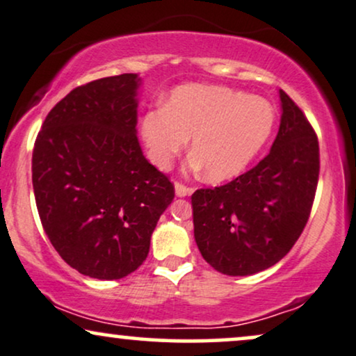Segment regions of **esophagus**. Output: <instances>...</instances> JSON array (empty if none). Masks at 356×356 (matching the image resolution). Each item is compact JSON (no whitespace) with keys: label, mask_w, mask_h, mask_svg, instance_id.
Here are the masks:
<instances>
[{"label":"esophagus","mask_w":356,"mask_h":356,"mask_svg":"<svg viewBox=\"0 0 356 356\" xmlns=\"http://www.w3.org/2000/svg\"><path fill=\"white\" fill-rule=\"evenodd\" d=\"M175 193H177V197L191 195V193H193V187H188L182 182H175Z\"/></svg>","instance_id":"obj_1"}]
</instances>
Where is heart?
Wrapping results in <instances>:
<instances>
[{
  "mask_svg": "<svg viewBox=\"0 0 356 356\" xmlns=\"http://www.w3.org/2000/svg\"><path fill=\"white\" fill-rule=\"evenodd\" d=\"M274 128V110L259 97L217 85H186L168 105L143 116L141 133L151 159L169 168L192 138L193 168L205 179L236 177L259 154Z\"/></svg>",
  "mask_w": 356,
  "mask_h": 356,
  "instance_id": "1",
  "label": "heart"
}]
</instances>
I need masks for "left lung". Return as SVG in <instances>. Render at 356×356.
<instances>
[{"mask_svg":"<svg viewBox=\"0 0 356 356\" xmlns=\"http://www.w3.org/2000/svg\"><path fill=\"white\" fill-rule=\"evenodd\" d=\"M269 154L232 182L192 193L193 235L202 256L227 276H250L289 253L310 217L321 152L304 111L286 92Z\"/></svg>","mask_w":356,"mask_h":356,"instance_id":"8db88e82","label":"left lung"}]
</instances>
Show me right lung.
<instances>
[{"instance_id": "obj_1", "label": "right lung", "mask_w": 356, "mask_h": 356, "mask_svg": "<svg viewBox=\"0 0 356 356\" xmlns=\"http://www.w3.org/2000/svg\"><path fill=\"white\" fill-rule=\"evenodd\" d=\"M136 74L74 88L49 111L33 151V187L44 232L69 266L121 279L147 258L174 184L143 156Z\"/></svg>"}]
</instances>
